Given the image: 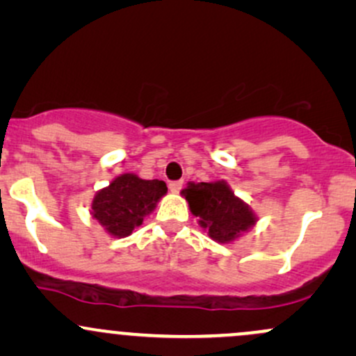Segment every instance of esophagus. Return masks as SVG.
I'll return each instance as SVG.
<instances>
[{
    "instance_id": "obj_1",
    "label": "esophagus",
    "mask_w": 356,
    "mask_h": 356,
    "mask_svg": "<svg viewBox=\"0 0 356 356\" xmlns=\"http://www.w3.org/2000/svg\"><path fill=\"white\" fill-rule=\"evenodd\" d=\"M169 189H170V192H172V194H177V192L182 189V181H174V182H170V184H169Z\"/></svg>"
}]
</instances>
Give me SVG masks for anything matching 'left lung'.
<instances>
[{"label": "left lung", "instance_id": "1", "mask_svg": "<svg viewBox=\"0 0 356 356\" xmlns=\"http://www.w3.org/2000/svg\"><path fill=\"white\" fill-rule=\"evenodd\" d=\"M181 194L209 238L227 244L256 224V214L232 192L226 181L189 182Z\"/></svg>", "mask_w": 356, "mask_h": 356}]
</instances>
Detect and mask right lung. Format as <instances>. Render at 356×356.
I'll return each instance as SVG.
<instances>
[{
	"instance_id": "right-lung-1",
	"label": "right lung",
	"mask_w": 356,
	"mask_h": 356,
	"mask_svg": "<svg viewBox=\"0 0 356 356\" xmlns=\"http://www.w3.org/2000/svg\"><path fill=\"white\" fill-rule=\"evenodd\" d=\"M167 194L164 181H145L136 174H122L95 194L92 216L113 238H127L144 222Z\"/></svg>"
}]
</instances>
